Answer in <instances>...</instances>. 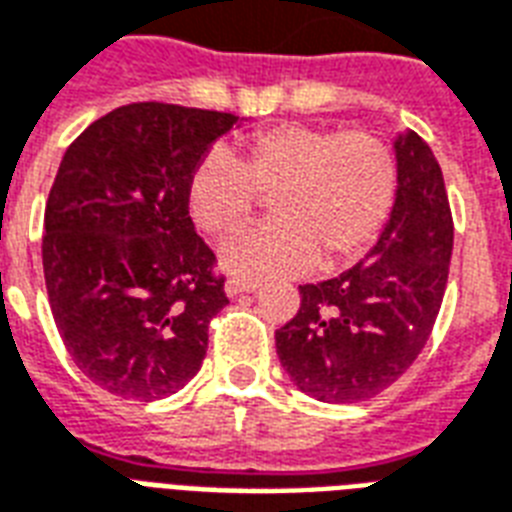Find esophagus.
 Returning a JSON list of instances; mask_svg holds the SVG:
<instances>
[{"label": "esophagus", "instance_id": "esophagus-1", "mask_svg": "<svg viewBox=\"0 0 512 512\" xmlns=\"http://www.w3.org/2000/svg\"><path fill=\"white\" fill-rule=\"evenodd\" d=\"M259 288V283L256 280H240V277H232V280H227V285H224V291H227V296H240V293H253Z\"/></svg>", "mask_w": 512, "mask_h": 512}]
</instances>
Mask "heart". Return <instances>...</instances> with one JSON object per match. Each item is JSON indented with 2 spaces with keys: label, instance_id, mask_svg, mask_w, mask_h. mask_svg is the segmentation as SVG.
Segmentation results:
<instances>
[{
  "label": "heart",
  "instance_id": "heart-1",
  "mask_svg": "<svg viewBox=\"0 0 512 512\" xmlns=\"http://www.w3.org/2000/svg\"><path fill=\"white\" fill-rule=\"evenodd\" d=\"M398 194V168L384 141L366 130L288 122L261 130L232 157L208 154L189 178V213L213 237L253 219L261 197L275 221L232 237L221 264L232 275H291L350 264L376 243Z\"/></svg>",
  "mask_w": 512,
  "mask_h": 512
}]
</instances>
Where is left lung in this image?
<instances>
[{"label":"left lung","instance_id":"left-lung-1","mask_svg":"<svg viewBox=\"0 0 512 512\" xmlns=\"http://www.w3.org/2000/svg\"><path fill=\"white\" fill-rule=\"evenodd\" d=\"M398 194L366 259L323 283L275 331L277 358L301 392L358 403L387 390L433 334L449 280L454 219L441 165L408 133L395 141Z\"/></svg>","mask_w":512,"mask_h":512}]
</instances>
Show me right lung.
<instances>
[{"label": "right lung", "instance_id": "obj_1", "mask_svg": "<svg viewBox=\"0 0 512 512\" xmlns=\"http://www.w3.org/2000/svg\"><path fill=\"white\" fill-rule=\"evenodd\" d=\"M235 114L138 101L82 130L45 208L42 267L79 371L112 395L160 400L192 379L229 304L194 232L189 178Z\"/></svg>", "mask_w": 512, "mask_h": 512}]
</instances>
